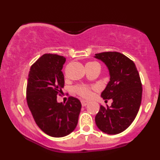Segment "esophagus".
<instances>
[{
    "instance_id": "34e87169",
    "label": "esophagus",
    "mask_w": 160,
    "mask_h": 160,
    "mask_svg": "<svg viewBox=\"0 0 160 160\" xmlns=\"http://www.w3.org/2000/svg\"><path fill=\"white\" fill-rule=\"evenodd\" d=\"M81 104H82V107H85V106H86L88 104H89V102H87V101H86V100H82Z\"/></svg>"
}]
</instances>
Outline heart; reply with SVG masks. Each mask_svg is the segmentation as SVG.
<instances>
[{"instance_id": "obj_1", "label": "heart", "mask_w": 160, "mask_h": 160, "mask_svg": "<svg viewBox=\"0 0 160 160\" xmlns=\"http://www.w3.org/2000/svg\"><path fill=\"white\" fill-rule=\"evenodd\" d=\"M92 64H95V62H89V63L86 64V65H92ZM74 90L77 93H78V94L81 95L82 97H89L91 94L90 89H89V86H87L82 85V86H76Z\"/></svg>"}]
</instances>
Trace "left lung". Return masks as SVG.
I'll return each mask as SVG.
<instances>
[{
  "label": "left lung",
  "mask_w": 160,
  "mask_h": 160,
  "mask_svg": "<svg viewBox=\"0 0 160 160\" xmlns=\"http://www.w3.org/2000/svg\"><path fill=\"white\" fill-rule=\"evenodd\" d=\"M109 72L110 81L102 92L103 99H112L111 107L101 105L95 123L103 132L117 135L125 131L133 122L141 103L142 86L135 63L123 54L106 52L95 55Z\"/></svg>",
  "instance_id": "obj_1"
}]
</instances>
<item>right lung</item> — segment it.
I'll return each mask as SVG.
<instances>
[{"mask_svg":"<svg viewBox=\"0 0 160 160\" xmlns=\"http://www.w3.org/2000/svg\"><path fill=\"white\" fill-rule=\"evenodd\" d=\"M66 58L44 54L31 67L27 84V102L34 121L43 132L55 138L69 135L77 127L81 110L80 100L70 97L57 102L65 78L62 70Z\"/></svg>","mask_w":160,"mask_h":160,"instance_id":"1","label":"right lung"}]
</instances>
